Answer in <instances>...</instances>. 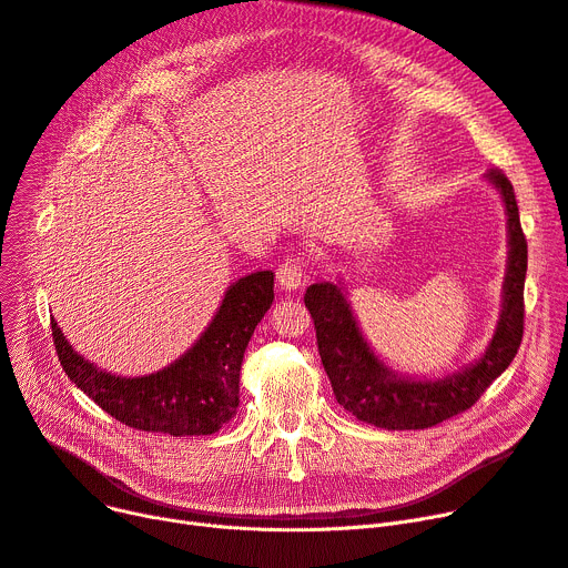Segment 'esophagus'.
<instances>
[{"label": "esophagus", "instance_id": "34e87169", "mask_svg": "<svg viewBox=\"0 0 568 568\" xmlns=\"http://www.w3.org/2000/svg\"><path fill=\"white\" fill-rule=\"evenodd\" d=\"M276 281L281 285V290H300L306 281H308V272L300 257L285 260L278 268H276Z\"/></svg>", "mask_w": 568, "mask_h": 568}]
</instances>
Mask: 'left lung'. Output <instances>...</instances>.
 Masks as SVG:
<instances>
[{
  "mask_svg": "<svg viewBox=\"0 0 568 568\" xmlns=\"http://www.w3.org/2000/svg\"><path fill=\"white\" fill-rule=\"evenodd\" d=\"M486 182L497 189L509 227V257L501 285V313L486 352L458 373L416 379L403 377L371 349L349 308L341 283H313L306 308L315 322L322 366L336 400L356 419L386 430H424L469 409L518 354L525 324L527 242L520 227L516 193L501 170H488Z\"/></svg>",
  "mask_w": 568,
  "mask_h": 568,
  "instance_id": "1",
  "label": "left lung"
}]
</instances>
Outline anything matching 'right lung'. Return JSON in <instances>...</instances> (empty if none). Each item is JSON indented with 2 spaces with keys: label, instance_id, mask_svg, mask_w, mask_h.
Listing matches in <instances>:
<instances>
[{
  "label": "right lung",
  "instance_id": "1",
  "mask_svg": "<svg viewBox=\"0 0 568 568\" xmlns=\"http://www.w3.org/2000/svg\"><path fill=\"white\" fill-rule=\"evenodd\" d=\"M274 274L234 281L202 336L152 375H112L78 354L52 320L54 349L71 382L116 422L172 437L212 435L239 407V371L257 322L272 308Z\"/></svg>",
  "mask_w": 568,
  "mask_h": 568
}]
</instances>
